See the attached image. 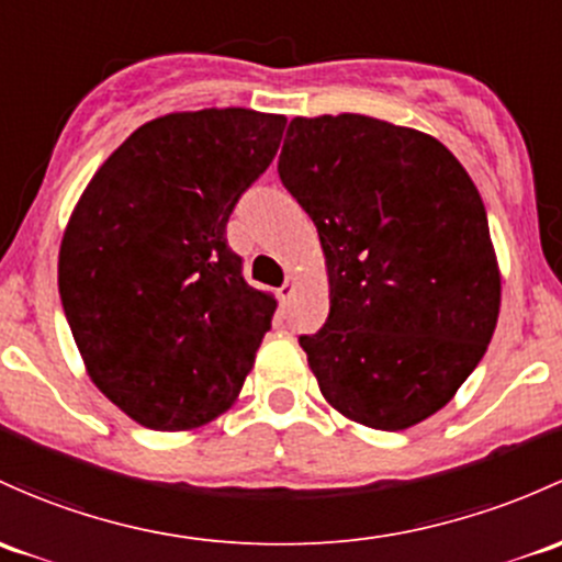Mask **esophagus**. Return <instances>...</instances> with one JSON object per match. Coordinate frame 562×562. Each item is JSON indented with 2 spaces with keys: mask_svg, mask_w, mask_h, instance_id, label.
<instances>
[{
  "mask_svg": "<svg viewBox=\"0 0 562 562\" xmlns=\"http://www.w3.org/2000/svg\"><path fill=\"white\" fill-rule=\"evenodd\" d=\"M293 293H296V277L288 274L285 282H282V288H280V291H277V296H280L282 304H288V301L293 299Z\"/></svg>",
  "mask_w": 562,
  "mask_h": 562,
  "instance_id": "1",
  "label": "esophagus"
}]
</instances>
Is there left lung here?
Segmentation results:
<instances>
[{"label": "left lung", "mask_w": 562, "mask_h": 562, "mask_svg": "<svg viewBox=\"0 0 562 562\" xmlns=\"http://www.w3.org/2000/svg\"><path fill=\"white\" fill-rule=\"evenodd\" d=\"M317 226L328 321L301 336L323 398L347 420L404 430L447 406L501 312L487 212L430 134L380 117H293L277 164Z\"/></svg>", "instance_id": "8db88e82"}]
</instances>
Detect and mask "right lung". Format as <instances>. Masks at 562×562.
<instances>
[{
  "mask_svg": "<svg viewBox=\"0 0 562 562\" xmlns=\"http://www.w3.org/2000/svg\"><path fill=\"white\" fill-rule=\"evenodd\" d=\"M285 115L245 108L147 121L97 169L58 250V293L91 382L134 423L193 430L232 409L277 299L228 247L241 193Z\"/></svg>",
  "mask_w": 562,
  "mask_h": 562,
  "instance_id": "1",
  "label": "right lung"
}]
</instances>
